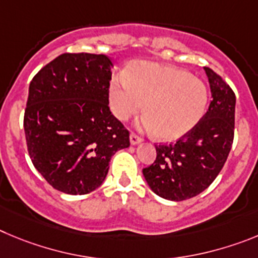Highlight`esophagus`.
Here are the masks:
<instances>
[{"label": "esophagus", "instance_id": "obj_1", "mask_svg": "<svg viewBox=\"0 0 258 258\" xmlns=\"http://www.w3.org/2000/svg\"><path fill=\"white\" fill-rule=\"evenodd\" d=\"M141 141H143V139L139 138L138 135H135V134L130 135V143H131V145H138V144H140Z\"/></svg>", "mask_w": 258, "mask_h": 258}]
</instances>
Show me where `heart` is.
I'll list each match as a JSON object with an SVG mask.
<instances>
[{
    "label": "heart",
    "instance_id": "b5f03b06",
    "mask_svg": "<svg viewBox=\"0 0 258 258\" xmlns=\"http://www.w3.org/2000/svg\"><path fill=\"white\" fill-rule=\"evenodd\" d=\"M124 80L109 87V103L115 117L127 120L143 110L144 128L154 131L162 141H173L189 134L204 115L207 87L186 71L158 62H135Z\"/></svg>",
    "mask_w": 258,
    "mask_h": 258
}]
</instances>
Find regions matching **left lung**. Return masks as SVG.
<instances>
[{
  "label": "left lung",
  "mask_w": 258,
  "mask_h": 258,
  "mask_svg": "<svg viewBox=\"0 0 258 258\" xmlns=\"http://www.w3.org/2000/svg\"><path fill=\"white\" fill-rule=\"evenodd\" d=\"M204 71L212 94L207 113L175 144L155 145L154 163L143 169L150 189L168 201H185L207 189L233 145L235 94L212 69L204 67Z\"/></svg>",
  "instance_id": "1"
}]
</instances>
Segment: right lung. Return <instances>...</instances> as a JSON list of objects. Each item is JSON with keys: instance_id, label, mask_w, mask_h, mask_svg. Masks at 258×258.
<instances>
[{"instance_id": "obj_1", "label": "right lung", "mask_w": 258, "mask_h": 258, "mask_svg": "<svg viewBox=\"0 0 258 258\" xmlns=\"http://www.w3.org/2000/svg\"><path fill=\"white\" fill-rule=\"evenodd\" d=\"M112 61L62 54L29 85L24 131L32 163L59 191L83 196L105 180L109 162L130 134L109 109Z\"/></svg>"}]
</instances>
